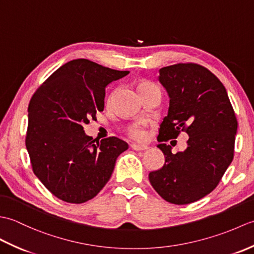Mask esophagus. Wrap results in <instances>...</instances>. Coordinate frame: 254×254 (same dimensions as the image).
<instances>
[{"label":"esophagus","instance_id":"1","mask_svg":"<svg viewBox=\"0 0 254 254\" xmlns=\"http://www.w3.org/2000/svg\"><path fill=\"white\" fill-rule=\"evenodd\" d=\"M131 147L134 149V150H136V152H138V150H146L148 147L146 146V145H141V144H132L131 145Z\"/></svg>","mask_w":254,"mask_h":254}]
</instances>
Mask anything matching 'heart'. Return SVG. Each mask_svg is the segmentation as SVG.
Segmentation results:
<instances>
[{
  "mask_svg": "<svg viewBox=\"0 0 254 254\" xmlns=\"http://www.w3.org/2000/svg\"><path fill=\"white\" fill-rule=\"evenodd\" d=\"M154 87L155 86L149 84V83H142L138 86V91L141 93V91L147 90V89L154 88ZM128 134H130V136L132 138L136 139V141H144V139L147 136V134H146V132H145L144 128L141 126H138V124H136V126H133L128 128Z\"/></svg>",
  "mask_w": 254,
  "mask_h": 254,
  "instance_id": "obj_1",
  "label": "heart"
}]
</instances>
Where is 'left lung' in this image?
<instances>
[{"label":"left lung","instance_id":"8db88e82","mask_svg":"<svg viewBox=\"0 0 254 254\" xmlns=\"http://www.w3.org/2000/svg\"><path fill=\"white\" fill-rule=\"evenodd\" d=\"M159 83L169 96L168 115L160 124L158 142L188 133L185 152L165 155L160 169L150 171V185L167 202L185 205L207 195L217 187L234 158L238 122L222 82L206 67L179 63L159 69Z\"/></svg>","mask_w":254,"mask_h":254}]
</instances>
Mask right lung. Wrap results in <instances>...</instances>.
Returning a JSON list of instances; mask_svg holds the SVG:
<instances>
[{
  "label": "right lung",
  "instance_id": "1",
  "mask_svg": "<svg viewBox=\"0 0 254 254\" xmlns=\"http://www.w3.org/2000/svg\"><path fill=\"white\" fill-rule=\"evenodd\" d=\"M128 73L77 59L59 67L32 96L26 135L32 170L62 201L80 204L95 197L128 148L118 137L96 141L84 131L104 111L107 86Z\"/></svg>",
  "mask_w": 254,
  "mask_h": 254
}]
</instances>
